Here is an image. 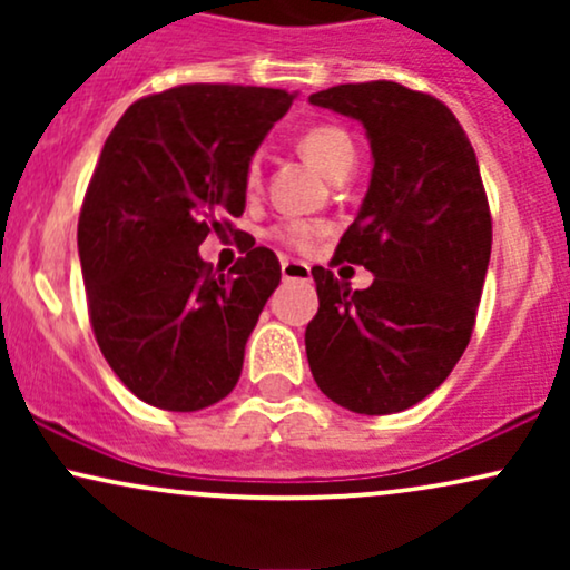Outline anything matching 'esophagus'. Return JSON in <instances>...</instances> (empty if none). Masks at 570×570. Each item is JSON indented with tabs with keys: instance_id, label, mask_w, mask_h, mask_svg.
Segmentation results:
<instances>
[{
	"instance_id": "1",
	"label": "esophagus",
	"mask_w": 570,
	"mask_h": 570,
	"mask_svg": "<svg viewBox=\"0 0 570 570\" xmlns=\"http://www.w3.org/2000/svg\"><path fill=\"white\" fill-rule=\"evenodd\" d=\"M281 276L284 281H311V267L299 259H281Z\"/></svg>"
}]
</instances>
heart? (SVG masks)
Segmentation results:
<instances>
[{"label":"heart","mask_w":570,"mask_h":570,"mask_svg":"<svg viewBox=\"0 0 570 570\" xmlns=\"http://www.w3.org/2000/svg\"><path fill=\"white\" fill-rule=\"evenodd\" d=\"M299 153H303L324 176H332L340 166L353 163V158H356V149H353L351 136L335 126H316L305 130L303 139H299ZM246 176H248V185L257 181L259 176L257 158L248 163ZM318 233H322V227L311 225V222H289V225L278 227L276 238L281 244L305 252V248H311L313 240L318 238Z\"/></svg>","instance_id":"1"}]
</instances>
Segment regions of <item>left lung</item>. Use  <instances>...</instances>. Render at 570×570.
<instances>
[{
    "label": "left lung",
    "mask_w": 570,
    "mask_h": 570,
    "mask_svg": "<svg viewBox=\"0 0 570 570\" xmlns=\"http://www.w3.org/2000/svg\"><path fill=\"white\" fill-rule=\"evenodd\" d=\"M307 101L367 130L370 187L335 257L375 276L353 292L313 267L307 364L340 407L391 415L440 389L472 337L493 244L480 166L461 122L429 94L375 80Z\"/></svg>",
    "instance_id": "obj_1"
}]
</instances>
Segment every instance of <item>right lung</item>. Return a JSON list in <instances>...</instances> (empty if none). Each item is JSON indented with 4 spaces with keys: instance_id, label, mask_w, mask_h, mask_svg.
<instances>
[{
    "instance_id": "right-lung-1",
    "label": "right lung",
    "mask_w": 570,
    "mask_h": 570,
    "mask_svg": "<svg viewBox=\"0 0 570 570\" xmlns=\"http://www.w3.org/2000/svg\"><path fill=\"white\" fill-rule=\"evenodd\" d=\"M294 96L181 85L130 104L104 141L77 225L90 324L115 375L153 407L195 412L238 383L278 257L248 248L225 276L198 246L244 214L248 163Z\"/></svg>"
}]
</instances>
